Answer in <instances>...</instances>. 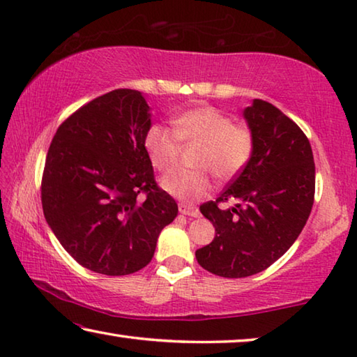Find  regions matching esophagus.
<instances>
[{
	"instance_id": "esophagus-1",
	"label": "esophagus",
	"mask_w": 357,
	"mask_h": 357,
	"mask_svg": "<svg viewBox=\"0 0 357 357\" xmlns=\"http://www.w3.org/2000/svg\"><path fill=\"white\" fill-rule=\"evenodd\" d=\"M179 213L183 215H189V217H198L200 215V211H198L195 206L187 203H181L179 204Z\"/></svg>"
}]
</instances>
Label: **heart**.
Masks as SVG:
<instances>
[{
  "mask_svg": "<svg viewBox=\"0 0 357 357\" xmlns=\"http://www.w3.org/2000/svg\"><path fill=\"white\" fill-rule=\"evenodd\" d=\"M173 129L153 124L144 134V149L157 170L174 168L181 143H200L193 164L197 170L174 172L162 179V189L181 202H197L213 189L214 173L219 179H231L249 164L253 153V135L243 124L231 123L215 107H197L176 114Z\"/></svg>",
  "mask_w": 357,
  "mask_h": 357,
  "instance_id": "b5f03b06",
  "label": "heart"
}]
</instances>
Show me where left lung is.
<instances>
[{
    "label": "left lung",
    "mask_w": 357,
    "mask_h": 357,
    "mask_svg": "<svg viewBox=\"0 0 357 357\" xmlns=\"http://www.w3.org/2000/svg\"><path fill=\"white\" fill-rule=\"evenodd\" d=\"M244 118L253 135L249 164L215 202L200 206L215 238L195 252L197 261L227 279L258 274L277 261L298 239L315 198V162L299 126L261 99ZM229 197L240 203L220 210L218 203Z\"/></svg>",
    "instance_id": "obj_1"
}]
</instances>
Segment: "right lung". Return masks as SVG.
<instances>
[{"instance_id": "add662e5", "label": "right lung", "mask_w": 357, "mask_h": 357, "mask_svg": "<svg viewBox=\"0 0 357 357\" xmlns=\"http://www.w3.org/2000/svg\"><path fill=\"white\" fill-rule=\"evenodd\" d=\"M149 128L143 94L114 89L72 113L48 148L40 185L45 220L66 252L98 274L144 268L178 215L144 149Z\"/></svg>"}]
</instances>
